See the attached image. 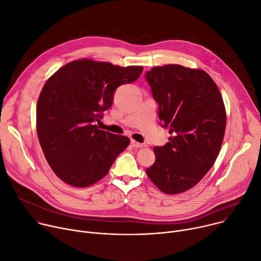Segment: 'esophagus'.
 I'll return each instance as SVG.
<instances>
[{
  "instance_id": "1",
  "label": "esophagus",
  "mask_w": 261,
  "mask_h": 261,
  "mask_svg": "<svg viewBox=\"0 0 261 261\" xmlns=\"http://www.w3.org/2000/svg\"><path fill=\"white\" fill-rule=\"evenodd\" d=\"M131 146H132L133 148H144V147H145L144 144L137 143V141L134 140V139H131Z\"/></svg>"
}]
</instances>
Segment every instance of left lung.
I'll list each match as a JSON object with an SVG mask.
<instances>
[{
	"instance_id": "left-lung-1",
	"label": "left lung",
	"mask_w": 261,
	"mask_h": 261,
	"mask_svg": "<svg viewBox=\"0 0 261 261\" xmlns=\"http://www.w3.org/2000/svg\"><path fill=\"white\" fill-rule=\"evenodd\" d=\"M145 77L161 126L172 134L167 145L154 148L155 162L146 172L164 194H180L198 184L218 158L226 129L222 94L202 69L167 64Z\"/></svg>"
}]
</instances>
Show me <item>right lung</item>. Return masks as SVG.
<instances>
[{"mask_svg":"<svg viewBox=\"0 0 261 261\" xmlns=\"http://www.w3.org/2000/svg\"><path fill=\"white\" fill-rule=\"evenodd\" d=\"M143 66L122 67L75 60L48 79L36 107V130L44 157L65 183L87 187L105 177L130 139L96 125L113 103L115 89L137 80Z\"/></svg>","mask_w":261,"mask_h":261,"instance_id":"add662e5","label":"right lung"}]
</instances>
